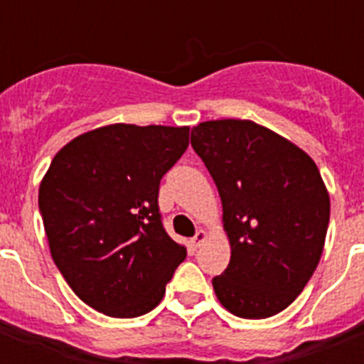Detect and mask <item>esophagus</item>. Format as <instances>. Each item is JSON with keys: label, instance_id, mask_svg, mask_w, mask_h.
I'll list each match as a JSON object with an SVG mask.
<instances>
[{"label": "esophagus", "instance_id": "esophagus-1", "mask_svg": "<svg viewBox=\"0 0 364 364\" xmlns=\"http://www.w3.org/2000/svg\"><path fill=\"white\" fill-rule=\"evenodd\" d=\"M205 239H208V233H205L204 230H198L197 235H195V237H193V239H191V246H193V247L202 246Z\"/></svg>", "mask_w": 364, "mask_h": 364}]
</instances>
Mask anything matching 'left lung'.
<instances>
[{"label": "left lung", "mask_w": 364, "mask_h": 364, "mask_svg": "<svg viewBox=\"0 0 364 364\" xmlns=\"http://www.w3.org/2000/svg\"><path fill=\"white\" fill-rule=\"evenodd\" d=\"M191 146L213 176L231 259L213 277L220 304L266 319L304 290L323 255L330 197L301 147L252 120H210Z\"/></svg>", "instance_id": "1"}]
</instances>
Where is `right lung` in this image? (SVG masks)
<instances>
[{"label": "right lung", "mask_w": 364, "mask_h": 364, "mask_svg": "<svg viewBox=\"0 0 364 364\" xmlns=\"http://www.w3.org/2000/svg\"><path fill=\"white\" fill-rule=\"evenodd\" d=\"M189 146V127L111 124L58 151L40 184L50 255L96 311L131 319L166 294L186 247L166 233L160 180Z\"/></svg>", "instance_id": "add662e5"}]
</instances>
